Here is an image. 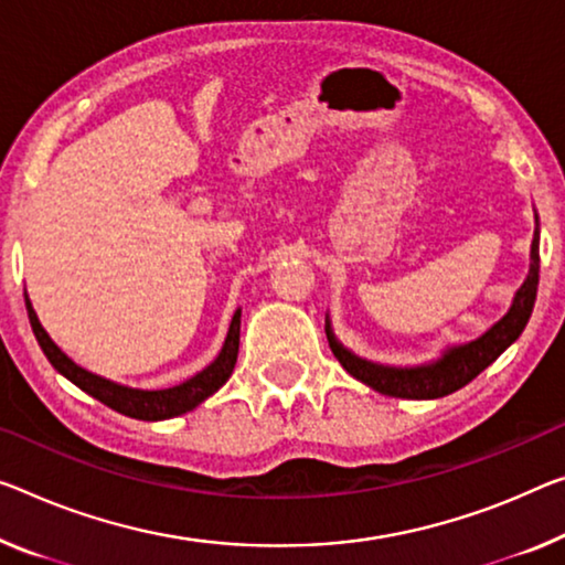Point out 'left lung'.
I'll return each mask as SVG.
<instances>
[{
	"mask_svg": "<svg viewBox=\"0 0 565 565\" xmlns=\"http://www.w3.org/2000/svg\"><path fill=\"white\" fill-rule=\"evenodd\" d=\"M537 273H541V222L535 214V232L531 242V267L520 288L515 290V298L510 302L505 316L498 323L490 326L480 338L475 341L449 345L441 351L439 359L429 363H419V366H386V363H376L369 359H361L351 349L338 341L331 326V316L326 312V335L328 345H331L338 363L359 379L361 384L371 386L373 392L396 396V398H441L447 394H455L457 388L470 384V381L482 373L498 355L513 345L520 333L525 331L527 320L535 306L537 292Z\"/></svg>",
	"mask_w": 565,
	"mask_h": 565,
	"instance_id": "left-lung-1",
	"label": "left lung"
}]
</instances>
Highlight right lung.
<instances>
[{"mask_svg": "<svg viewBox=\"0 0 565 565\" xmlns=\"http://www.w3.org/2000/svg\"><path fill=\"white\" fill-rule=\"evenodd\" d=\"M24 306H28L32 333H34V338H38L42 353L47 355V361L55 366V371L63 373L67 381H73V384L77 388H83L88 396L98 398L100 404L110 406L113 412L131 416V419L161 422V419H171V416H181V414L196 409L204 398H210L214 392H220V388L227 384V379L234 371V363H237L242 308L234 310L227 338H224V343H222V351L216 353V359L210 363V366L194 373L192 379L181 381V384H177V386L134 388V386L118 384V381H110L106 376H98V373H93L88 369L77 366L71 355L60 349V345L52 341L45 328H42L28 292H24Z\"/></svg>", "mask_w": 565, "mask_h": 565, "instance_id": "right-lung-1", "label": "right lung"}]
</instances>
